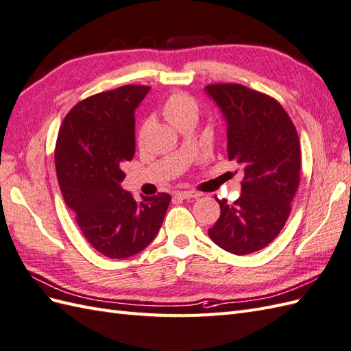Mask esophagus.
<instances>
[{
    "label": "esophagus",
    "mask_w": 351,
    "mask_h": 351,
    "mask_svg": "<svg viewBox=\"0 0 351 351\" xmlns=\"http://www.w3.org/2000/svg\"><path fill=\"white\" fill-rule=\"evenodd\" d=\"M176 197L182 200H190V199H197V197H200V193H195V191H179L176 194Z\"/></svg>",
    "instance_id": "obj_1"
}]
</instances>
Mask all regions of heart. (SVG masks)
Instances as JSON below:
<instances>
[{"label": "heart", "mask_w": 351, "mask_h": 351, "mask_svg": "<svg viewBox=\"0 0 351 351\" xmlns=\"http://www.w3.org/2000/svg\"><path fill=\"white\" fill-rule=\"evenodd\" d=\"M163 114L179 130L186 123H197V119H199V104L190 95L173 93L166 99L163 105ZM148 129L149 121H145L139 130V141H143Z\"/></svg>", "instance_id": "heart-1"}]
</instances>
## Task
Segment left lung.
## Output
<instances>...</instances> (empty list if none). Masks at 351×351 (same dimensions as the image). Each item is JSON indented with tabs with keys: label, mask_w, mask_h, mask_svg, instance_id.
<instances>
[{
	"label": "left lung",
	"mask_w": 351,
	"mask_h": 351,
	"mask_svg": "<svg viewBox=\"0 0 351 351\" xmlns=\"http://www.w3.org/2000/svg\"><path fill=\"white\" fill-rule=\"evenodd\" d=\"M204 92L226 120L228 157L245 173L239 199L218 200L221 217L208 232L227 252L247 255L271 243L289 217L300 185L298 133L267 95L240 84H210Z\"/></svg>",
	"instance_id": "1"
}]
</instances>
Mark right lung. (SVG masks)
<instances>
[{
    "mask_svg": "<svg viewBox=\"0 0 351 351\" xmlns=\"http://www.w3.org/2000/svg\"><path fill=\"white\" fill-rule=\"evenodd\" d=\"M123 86L77 104L60 125L55 163L62 195L86 240L97 252L121 259L145 249L163 223L167 193L141 195L121 188L125 161L134 156V111L149 92Z\"/></svg>",
    "mask_w": 351,
    "mask_h": 351,
    "instance_id": "right-lung-1",
    "label": "right lung"
}]
</instances>
